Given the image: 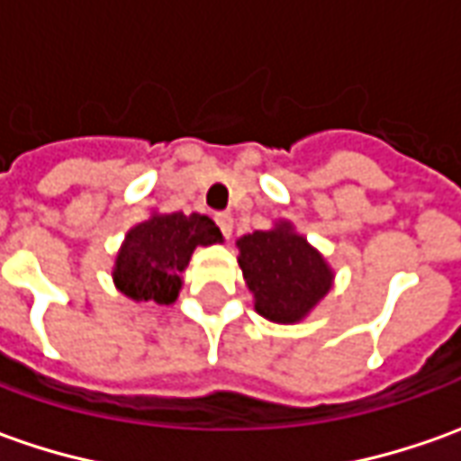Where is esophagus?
Listing matches in <instances>:
<instances>
[{"label":"esophagus","mask_w":461,"mask_h":461,"mask_svg":"<svg viewBox=\"0 0 461 461\" xmlns=\"http://www.w3.org/2000/svg\"><path fill=\"white\" fill-rule=\"evenodd\" d=\"M214 221H217V227L221 230V234L230 240L231 230H234V219H231V214H217V217H214Z\"/></svg>","instance_id":"1"}]
</instances>
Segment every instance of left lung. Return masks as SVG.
Segmentation results:
<instances>
[{"label": "left lung", "instance_id": "8db88e82", "mask_svg": "<svg viewBox=\"0 0 461 461\" xmlns=\"http://www.w3.org/2000/svg\"><path fill=\"white\" fill-rule=\"evenodd\" d=\"M237 247L257 312L267 321H300L330 290L333 275L325 259L290 224L247 234Z\"/></svg>", "mask_w": 461, "mask_h": 461}]
</instances>
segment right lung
Masks as SVG:
<instances>
[{
	"label": "right lung",
	"instance_id": "obj_1",
	"mask_svg": "<svg viewBox=\"0 0 461 461\" xmlns=\"http://www.w3.org/2000/svg\"><path fill=\"white\" fill-rule=\"evenodd\" d=\"M214 242H221V231L204 214H153L128 231L115 259V285L133 300L171 305L191 252Z\"/></svg>",
	"mask_w": 461,
	"mask_h": 461
}]
</instances>
